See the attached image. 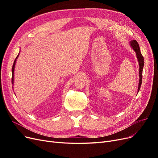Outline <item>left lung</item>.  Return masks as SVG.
Here are the masks:
<instances>
[{"label":"left lung","instance_id":"left-lung-1","mask_svg":"<svg viewBox=\"0 0 158 158\" xmlns=\"http://www.w3.org/2000/svg\"><path fill=\"white\" fill-rule=\"evenodd\" d=\"M131 46L132 47V48L134 49L136 52V55L138 59V64H139V84H138V92H139L141 84H142V70L143 67H144V57L142 55L141 52L140 50V47L139 45H138V42L136 40H132L130 42Z\"/></svg>","mask_w":158,"mask_h":158}]
</instances>
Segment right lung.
I'll list each match as a JSON object with an SVG mask.
<instances>
[{
    "label": "right lung",
    "mask_w": 158,
    "mask_h": 158,
    "mask_svg": "<svg viewBox=\"0 0 158 158\" xmlns=\"http://www.w3.org/2000/svg\"><path fill=\"white\" fill-rule=\"evenodd\" d=\"M18 56H19V54L18 55V56H16V58L15 60H14V64H13V66H12V84H14V68H15V64H16V59H18Z\"/></svg>",
    "instance_id": "right-lung-1"
}]
</instances>
